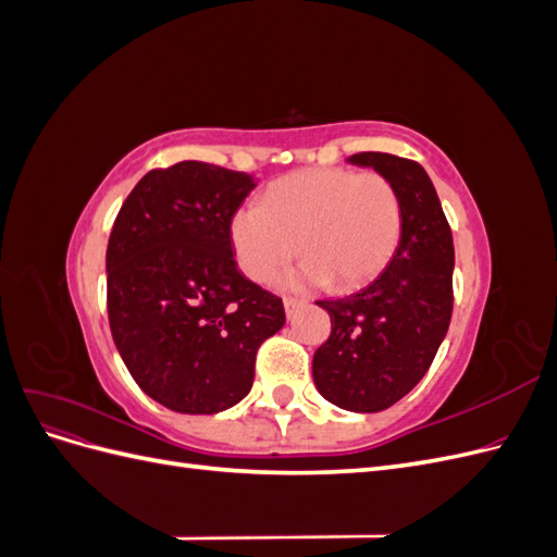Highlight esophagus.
<instances>
[{"instance_id": "1", "label": "esophagus", "mask_w": 557, "mask_h": 557, "mask_svg": "<svg viewBox=\"0 0 557 557\" xmlns=\"http://www.w3.org/2000/svg\"><path fill=\"white\" fill-rule=\"evenodd\" d=\"M301 305H305V299H297V297H285V299H283V307H285V313H288V318H290Z\"/></svg>"}]
</instances>
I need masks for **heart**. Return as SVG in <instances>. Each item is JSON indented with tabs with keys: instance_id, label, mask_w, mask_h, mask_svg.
<instances>
[{
	"instance_id": "1",
	"label": "heart",
	"mask_w": 557,
	"mask_h": 557,
	"mask_svg": "<svg viewBox=\"0 0 557 557\" xmlns=\"http://www.w3.org/2000/svg\"><path fill=\"white\" fill-rule=\"evenodd\" d=\"M401 234V201L381 174L346 166L305 170L274 181L260 207H239L230 239L242 272L256 283L274 281L297 256L305 264L290 285L352 290L393 258Z\"/></svg>"
}]
</instances>
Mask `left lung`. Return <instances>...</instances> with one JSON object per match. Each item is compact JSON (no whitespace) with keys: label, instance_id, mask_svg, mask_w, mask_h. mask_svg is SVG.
<instances>
[{"label":"left lung","instance_id":"obj_1","mask_svg":"<svg viewBox=\"0 0 557 557\" xmlns=\"http://www.w3.org/2000/svg\"><path fill=\"white\" fill-rule=\"evenodd\" d=\"M352 164L374 166L395 185L401 234L393 260L364 288L315 301L332 332L313 356V381L327 401L346 411L393 407L425 376L453 313V234L428 172L391 153H356Z\"/></svg>","mask_w":557,"mask_h":557}]
</instances>
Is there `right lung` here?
<instances>
[{"label": "right lung", "instance_id": "add662e5", "mask_svg": "<svg viewBox=\"0 0 557 557\" xmlns=\"http://www.w3.org/2000/svg\"><path fill=\"white\" fill-rule=\"evenodd\" d=\"M256 178L185 160L148 172L123 201L107 248V309L141 391L178 413L242 401L256 356L285 311L239 274L230 218Z\"/></svg>", "mask_w": 557, "mask_h": 557}]
</instances>
